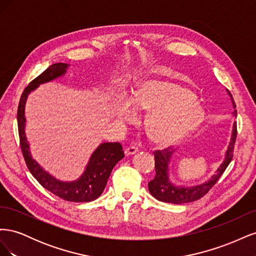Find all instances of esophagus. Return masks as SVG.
Segmentation results:
<instances>
[{"label":"esophagus","instance_id":"esophagus-1","mask_svg":"<svg viewBox=\"0 0 256 256\" xmlns=\"http://www.w3.org/2000/svg\"><path fill=\"white\" fill-rule=\"evenodd\" d=\"M138 150H138V147H136V146H129L125 148V154L126 156H130V154H136Z\"/></svg>","mask_w":256,"mask_h":256}]
</instances>
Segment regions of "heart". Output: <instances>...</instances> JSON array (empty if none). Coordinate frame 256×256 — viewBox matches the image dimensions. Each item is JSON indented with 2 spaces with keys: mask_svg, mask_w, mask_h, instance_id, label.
I'll return each mask as SVG.
<instances>
[{
  "mask_svg": "<svg viewBox=\"0 0 256 256\" xmlns=\"http://www.w3.org/2000/svg\"><path fill=\"white\" fill-rule=\"evenodd\" d=\"M136 112H150L146 130L150 140L170 146L187 136L204 118V111L193 92L180 85L150 80L141 83L131 98ZM114 118L120 122H134L136 112L128 104L115 108Z\"/></svg>",
  "mask_w": 256,
  "mask_h": 256,
  "instance_id": "1",
  "label": "heart"
}]
</instances>
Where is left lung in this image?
I'll use <instances>...</instances> for the list:
<instances>
[{
	"instance_id": "obj_1",
	"label": "left lung",
	"mask_w": 256,
	"mask_h": 256,
	"mask_svg": "<svg viewBox=\"0 0 256 256\" xmlns=\"http://www.w3.org/2000/svg\"><path fill=\"white\" fill-rule=\"evenodd\" d=\"M228 94L232 98V102H233V106L236 108L235 102L230 92ZM235 116H237V111L235 110L233 112ZM237 136V125L234 122L233 126V132H232L230 142L228 145V148L226 154V159H224L223 164L220 166V168L216 170V174L214 175L209 182L196 186V187L191 188H184V187H176V186L168 182V164L170 162V158H171L172 152H170L168 148H164L162 150H154V170H156V176L152 180L148 182V190L150 194L157 198L160 202L164 203H172V204H184L194 202L196 200L202 198L204 196H206L208 191L210 190L216 182L219 180V178L222 176V174L226 171V168L228 166L230 162L233 159V152H234V146L236 142Z\"/></svg>"
}]
</instances>
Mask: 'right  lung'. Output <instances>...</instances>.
Wrapping results in <instances>:
<instances>
[{"mask_svg":"<svg viewBox=\"0 0 256 256\" xmlns=\"http://www.w3.org/2000/svg\"><path fill=\"white\" fill-rule=\"evenodd\" d=\"M67 67L68 64L64 63H56L49 66L42 74L30 82L24 92H22L17 112L20 146L28 168L44 188L53 193L54 196L69 200V202H90L102 196L113 168L125 156L122 146L118 142L102 143L92 154L86 170L80 180L72 182H64L56 180L50 174L44 172L40 164L30 157L24 134V106L28 95L40 84L51 81L65 74Z\"/></svg>","mask_w":256,"mask_h":256,"instance_id":"1","label":"right lung"}]
</instances>
